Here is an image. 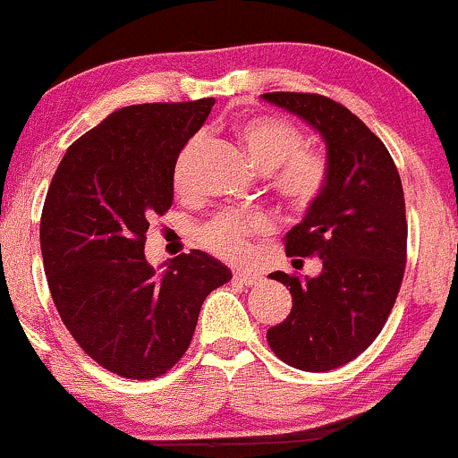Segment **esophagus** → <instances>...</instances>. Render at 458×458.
<instances>
[{
	"mask_svg": "<svg viewBox=\"0 0 458 458\" xmlns=\"http://www.w3.org/2000/svg\"><path fill=\"white\" fill-rule=\"evenodd\" d=\"M233 280H235L237 284H242V286L250 288V286H257V284L260 282V276H259V273H254V271L242 269V271H235Z\"/></svg>",
	"mask_w": 458,
	"mask_h": 458,
	"instance_id": "1",
	"label": "esophagus"
}]
</instances>
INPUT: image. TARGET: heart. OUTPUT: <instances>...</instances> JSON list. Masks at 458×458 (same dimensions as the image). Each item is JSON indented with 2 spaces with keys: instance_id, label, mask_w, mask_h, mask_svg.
<instances>
[{
  "instance_id": "obj_1",
  "label": "heart",
  "mask_w": 458,
  "mask_h": 458,
  "mask_svg": "<svg viewBox=\"0 0 458 458\" xmlns=\"http://www.w3.org/2000/svg\"><path fill=\"white\" fill-rule=\"evenodd\" d=\"M243 149L259 170L269 172L271 189L293 208H309L324 193L330 178V164L324 151L305 147V136L293 122L277 115H254L237 126ZM201 147L193 136L182 147L174 164V187H189L191 159ZM271 221L259 212H221L199 229V240L210 252L223 259H240L248 252L254 235L267 233Z\"/></svg>"
}]
</instances>
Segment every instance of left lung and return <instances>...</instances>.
<instances>
[{
	"instance_id": "left-lung-1",
	"label": "left lung",
	"mask_w": 458,
	"mask_h": 458,
	"mask_svg": "<svg viewBox=\"0 0 458 458\" xmlns=\"http://www.w3.org/2000/svg\"><path fill=\"white\" fill-rule=\"evenodd\" d=\"M263 98L316 128L330 164L324 193L286 233L288 257L322 259V273H271L290 288L293 309L267 341L288 366L335 370L372 345L400 293L408 240L400 172L383 140L336 100L302 92Z\"/></svg>"
}]
</instances>
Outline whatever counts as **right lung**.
<instances>
[{
    "label": "right lung",
    "mask_w": 458,
    "mask_h": 458,
    "mask_svg": "<svg viewBox=\"0 0 458 458\" xmlns=\"http://www.w3.org/2000/svg\"><path fill=\"white\" fill-rule=\"evenodd\" d=\"M215 98L113 111L69 147L52 176L39 242L56 311L77 345L136 381L182 358L201 302L231 280L201 250L157 273L145 259L149 221L170 210L174 164Z\"/></svg>",
    "instance_id": "obj_1"
}]
</instances>
